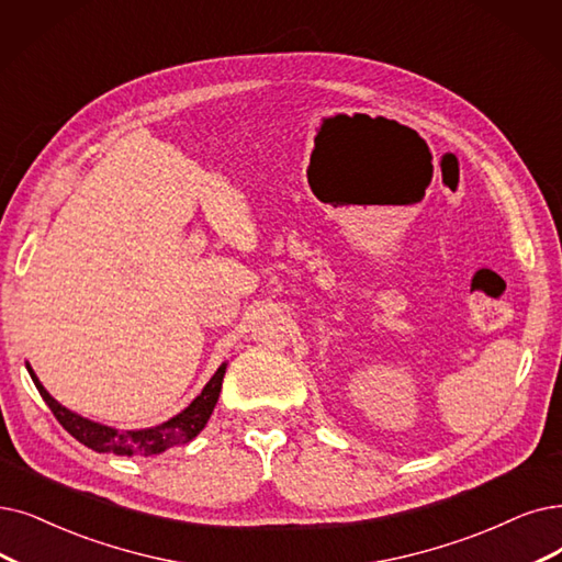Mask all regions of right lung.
Instances as JSON below:
<instances>
[{
  "instance_id": "add662e5",
  "label": "right lung",
  "mask_w": 562,
  "mask_h": 562,
  "mask_svg": "<svg viewBox=\"0 0 562 562\" xmlns=\"http://www.w3.org/2000/svg\"><path fill=\"white\" fill-rule=\"evenodd\" d=\"M27 371L34 380L38 394L43 396V401L48 403V408L57 417V422L76 440L87 445L89 450L103 452V454L110 452V454H117V457H154V454H161V452L170 450V447H177V445H184V442L193 440L200 431L205 429V424H207V419H210V415L216 406V401H218L223 375H226V364L218 367V371L212 375V380L205 385V390L189 403V408H184L182 413L175 415L166 424L151 426V429H143V431H117V429H110V426L97 424L92 419H85V417H80L71 411H66L61 403H57L46 392V387L38 383V378H36V373L32 371L30 364H27Z\"/></svg>"
}]
</instances>
